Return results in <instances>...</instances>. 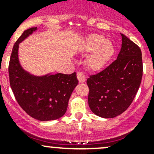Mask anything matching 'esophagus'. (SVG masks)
Masks as SVG:
<instances>
[{
  "label": "esophagus",
  "instance_id": "esophagus-1",
  "mask_svg": "<svg viewBox=\"0 0 154 154\" xmlns=\"http://www.w3.org/2000/svg\"><path fill=\"white\" fill-rule=\"evenodd\" d=\"M77 79H78L80 83H84L86 80V77L83 72H78L77 74Z\"/></svg>",
  "mask_w": 154,
  "mask_h": 154
}]
</instances>
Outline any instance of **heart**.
Wrapping results in <instances>:
<instances>
[{"label":"heart","instance_id":"heart-1","mask_svg":"<svg viewBox=\"0 0 154 154\" xmlns=\"http://www.w3.org/2000/svg\"><path fill=\"white\" fill-rule=\"evenodd\" d=\"M84 53H90L86 59V65L91 71H97L103 69L111 60L115 54L112 43L104 36L92 34L86 38L82 46Z\"/></svg>","mask_w":154,"mask_h":154}]
</instances>
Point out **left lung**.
<instances>
[{
  "mask_svg": "<svg viewBox=\"0 0 154 154\" xmlns=\"http://www.w3.org/2000/svg\"><path fill=\"white\" fill-rule=\"evenodd\" d=\"M122 45L117 59L100 72L87 79L88 106L105 119L119 116L130 106L139 90L143 64L140 48L121 34Z\"/></svg>",
  "mask_w": 154,
  "mask_h": 154,
  "instance_id": "8db88e82",
  "label": "left lung"
}]
</instances>
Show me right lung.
Returning <instances> with one entry per match:
<instances>
[{
    "mask_svg": "<svg viewBox=\"0 0 154 154\" xmlns=\"http://www.w3.org/2000/svg\"><path fill=\"white\" fill-rule=\"evenodd\" d=\"M36 29L24 30L14 45L9 64L10 86L19 106L29 116L39 121L56 120L66 113L78 80L75 72L36 77L23 69L18 60V45Z\"/></svg>",
    "mask_w": 154,
    "mask_h": 154,
    "instance_id": "obj_1",
    "label": "right lung"
}]
</instances>
